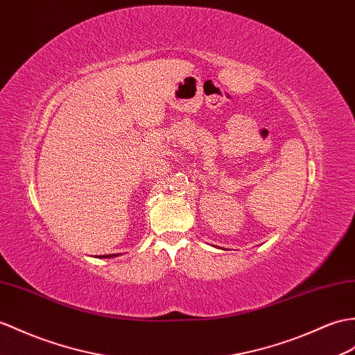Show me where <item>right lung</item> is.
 <instances>
[{"instance_id": "1", "label": "right lung", "mask_w": 355, "mask_h": 355, "mask_svg": "<svg viewBox=\"0 0 355 355\" xmlns=\"http://www.w3.org/2000/svg\"><path fill=\"white\" fill-rule=\"evenodd\" d=\"M116 254H107V255H101V257H105V259H110V257H114Z\"/></svg>"}]
</instances>
